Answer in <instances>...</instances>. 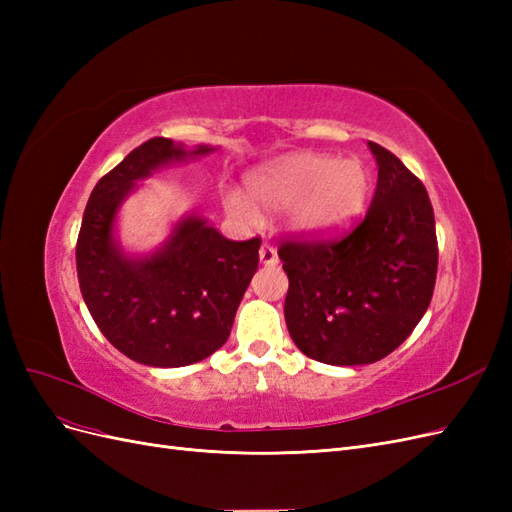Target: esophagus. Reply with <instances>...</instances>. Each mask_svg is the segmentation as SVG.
<instances>
[{
	"label": "esophagus",
	"mask_w": 512,
	"mask_h": 512,
	"mask_svg": "<svg viewBox=\"0 0 512 512\" xmlns=\"http://www.w3.org/2000/svg\"><path fill=\"white\" fill-rule=\"evenodd\" d=\"M260 262H262V265H275V262H277V252H275V247L271 245V243H262L260 245Z\"/></svg>",
	"instance_id": "obj_1"
}]
</instances>
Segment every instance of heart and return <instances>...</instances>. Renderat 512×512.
I'll return each mask as SVG.
<instances>
[{
    "label": "heart",
    "instance_id": "obj_1",
    "mask_svg": "<svg viewBox=\"0 0 512 512\" xmlns=\"http://www.w3.org/2000/svg\"><path fill=\"white\" fill-rule=\"evenodd\" d=\"M247 198L228 194L224 207L243 222H256L258 211L290 209L292 226L309 237H331L361 218L371 175L356 160L327 153H290L256 168L247 177Z\"/></svg>",
    "mask_w": 512,
    "mask_h": 512
}]
</instances>
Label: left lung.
I'll use <instances>...</instances> for the list:
<instances>
[{
  "instance_id": "obj_1",
  "label": "left lung",
  "mask_w": 512,
  "mask_h": 512,
  "mask_svg": "<svg viewBox=\"0 0 512 512\" xmlns=\"http://www.w3.org/2000/svg\"><path fill=\"white\" fill-rule=\"evenodd\" d=\"M378 183L365 218L335 239H286V327L327 365H367L401 346L427 312L438 239L425 185L395 153L369 141Z\"/></svg>"
}]
</instances>
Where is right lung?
I'll return each mask as SVG.
<instances>
[{
  "mask_svg": "<svg viewBox=\"0 0 512 512\" xmlns=\"http://www.w3.org/2000/svg\"><path fill=\"white\" fill-rule=\"evenodd\" d=\"M209 151L149 138L106 173L87 200L76 241L81 294L102 335L136 363L183 367L222 348L258 269L260 237L230 241L196 215L183 218L153 256L130 258L113 237L115 215L136 181Z\"/></svg>",
  "mask_w": 512,
  "mask_h": 512,
  "instance_id": "right-lung-1",
  "label": "right lung"
}]
</instances>
